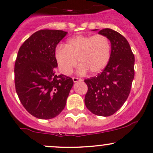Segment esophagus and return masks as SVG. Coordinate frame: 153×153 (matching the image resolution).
Wrapping results in <instances>:
<instances>
[{
    "instance_id": "esophagus-1",
    "label": "esophagus",
    "mask_w": 153,
    "mask_h": 153,
    "mask_svg": "<svg viewBox=\"0 0 153 153\" xmlns=\"http://www.w3.org/2000/svg\"><path fill=\"white\" fill-rule=\"evenodd\" d=\"M72 80H73V82H74V83H76V82H78V81H83V80L81 79V78H75V77H73V78H72Z\"/></svg>"
}]
</instances>
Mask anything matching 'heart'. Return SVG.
Segmentation results:
<instances>
[{
    "label": "heart",
    "instance_id": "obj_1",
    "mask_svg": "<svg viewBox=\"0 0 153 153\" xmlns=\"http://www.w3.org/2000/svg\"><path fill=\"white\" fill-rule=\"evenodd\" d=\"M111 45L108 39L101 34L89 36L77 35L67 41L64 46L56 50L55 58L60 71L69 75L78 64V72L84 75L88 70L91 74L101 72L108 62Z\"/></svg>",
    "mask_w": 153,
    "mask_h": 153
}]
</instances>
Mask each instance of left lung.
Masks as SVG:
<instances>
[{"instance_id": "obj_1", "label": "left lung", "mask_w": 153, "mask_h": 153, "mask_svg": "<svg viewBox=\"0 0 153 153\" xmlns=\"http://www.w3.org/2000/svg\"><path fill=\"white\" fill-rule=\"evenodd\" d=\"M98 33L110 41V59L100 74L84 81L88 86L84 101L92 114L108 117L117 112L128 99L134 78L135 58L128 40L120 33L104 28Z\"/></svg>"}]
</instances>
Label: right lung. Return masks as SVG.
Returning <instances> with one entry per match:
<instances>
[{
    "label": "right lung",
    "instance_id": "obj_1",
    "mask_svg": "<svg viewBox=\"0 0 153 153\" xmlns=\"http://www.w3.org/2000/svg\"><path fill=\"white\" fill-rule=\"evenodd\" d=\"M67 34L60 30H39L19 49L14 65L16 91L27 111L38 119L59 115L73 86L71 78L55 71L56 45Z\"/></svg>",
    "mask_w": 153,
    "mask_h": 153
}]
</instances>
